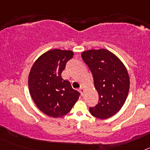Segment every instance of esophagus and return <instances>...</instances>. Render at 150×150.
I'll use <instances>...</instances> for the list:
<instances>
[{
    "instance_id": "1",
    "label": "esophagus",
    "mask_w": 150,
    "mask_h": 150,
    "mask_svg": "<svg viewBox=\"0 0 150 150\" xmlns=\"http://www.w3.org/2000/svg\"><path fill=\"white\" fill-rule=\"evenodd\" d=\"M79 91H80V93H81V95H83V94H84V88H83V86L82 87H80V88H79Z\"/></svg>"
}]
</instances>
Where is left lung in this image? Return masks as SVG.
Segmentation results:
<instances>
[{"label":"left lung","instance_id":"8db88e82","mask_svg":"<svg viewBox=\"0 0 150 150\" xmlns=\"http://www.w3.org/2000/svg\"><path fill=\"white\" fill-rule=\"evenodd\" d=\"M82 59L93 75L98 103L89 107L91 114L106 120L120 111L126 100L130 80L124 64L116 55L105 49L82 52Z\"/></svg>","mask_w":150,"mask_h":150}]
</instances>
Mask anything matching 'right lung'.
Masks as SVG:
<instances>
[{"label":"right lung","mask_w":150,"mask_h":150,"mask_svg":"<svg viewBox=\"0 0 150 150\" xmlns=\"http://www.w3.org/2000/svg\"><path fill=\"white\" fill-rule=\"evenodd\" d=\"M73 56L71 50H50L41 55L30 69L29 92L38 109L47 116H64L79 99L80 94L62 77L66 63Z\"/></svg>","instance_id":"1"}]
</instances>
